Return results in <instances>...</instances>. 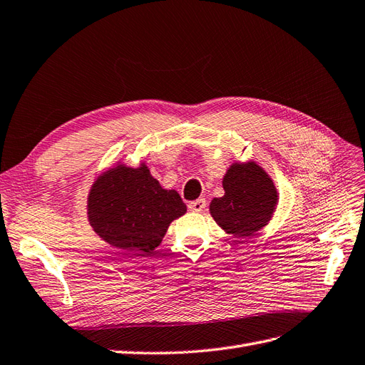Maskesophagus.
<instances>
[{
    "instance_id": "esophagus-1",
    "label": "esophagus",
    "mask_w": 365,
    "mask_h": 365,
    "mask_svg": "<svg viewBox=\"0 0 365 365\" xmlns=\"http://www.w3.org/2000/svg\"><path fill=\"white\" fill-rule=\"evenodd\" d=\"M205 207H207L205 200H196V201H192V202L189 204V208L192 210V212H195V213L202 212V210H204Z\"/></svg>"
}]
</instances>
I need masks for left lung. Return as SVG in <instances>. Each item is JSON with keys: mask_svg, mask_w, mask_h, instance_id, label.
<instances>
[{"mask_svg": "<svg viewBox=\"0 0 365 365\" xmlns=\"http://www.w3.org/2000/svg\"><path fill=\"white\" fill-rule=\"evenodd\" d=\"M222 187L225 193L210 202V215L225 233L247 239L268 225L279 193L271 176L256 161L231 164Z\"/></svg>", "mask_w": 365, "mask_h": 365, "instance_id": "obj_1", "label": "left lung"}]
</instances>
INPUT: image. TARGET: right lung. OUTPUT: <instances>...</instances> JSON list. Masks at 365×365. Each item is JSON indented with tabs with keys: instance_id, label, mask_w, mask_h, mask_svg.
Instances as JSON below:
<instances>
[{
	"instance_id": "1",
	"label": "right lung",
	"mask_w": 365,
	"mask_h": 365,
	"mask_svg": "<svg viewBox=\"0 0 365 365\" xmlns=\"http://www.w3.org/2000/svg\"><path fill=\"white\" fill-rule=\"evenodd\" d=\"M185 212L180 193L163 189L146 163L138 168L117 163L101 173L86 202L88 220L98 237L111 247L146 254Z\"/></svg>"
}]
</instances>
